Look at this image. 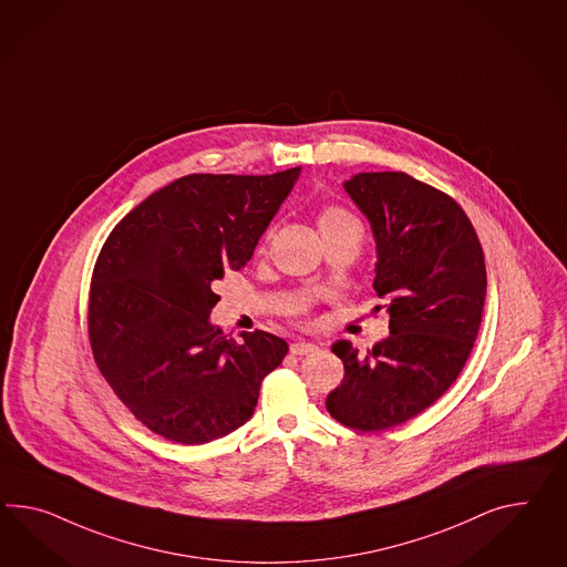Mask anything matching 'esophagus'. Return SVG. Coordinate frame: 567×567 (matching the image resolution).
<instances>
[{"label":"esophagus","instance_id":"1","mask_svg":"<svg viewBox=\"0 0 567 567\" xmlns=\"http://www.w3.org/2000/svg\"><path fill=\"white\" fill-rule=\"evenodd\" d=\"M315 343H306V341H298V343H291L290 351L293 355H306V353H312L317 351Z\"/></svg>","mask_w":567,"mask_h":567}]
</instances>
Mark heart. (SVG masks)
Returning <instances> with one entry per match:
<instances>
[{"label":"heart","mask_w":567,"mask_h":567,"mask_svg":"<svg viewBox=\"0 0 567 567\" xmlns=\"http://www.w3.org/2000/svg\"><path fill=\"white\" fill-rule=\"evenodd\" d=\"M320 233H333V230H343V228H362L355 216H351L348 209L329 205L320 212L319 216Z\"/></svg>","instance_id":"heart-1"}]
</instances>
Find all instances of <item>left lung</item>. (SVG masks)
<instances>
[{
    "mask_svg": "<svg viewBox=\"0 0 567 567\" xmlns=\"http://www.w3.org/2000/svg\"><path fill=\"white\" fill-rule=\"evenodd\" d=\"M377 240L378 298L391 334L362 355L333 343L346 368L329 392L331 417L382 432L420 415L465 368L487 290L477 233L451 195L405 173H360L343 183Z\"/></svg>",
    "mask_w": 567,
    "mask_h": 567,
    "instance_id": "8db88e82",
    "label": "left lung"
}]
</instances>
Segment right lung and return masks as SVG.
<instances>
[{
	"mask_svg": "<svg viewBox=\"0 0 567 567\" xmlns=\"http://www.w3.org/2000/svg\"><path fill=\"white\" fill-rule=\"evenodd\" d=\"M300 166L276 175H189L131 209L94 265V362L147 430L205 444L245 425L262 378L288 353L276 334L236 343L209 322L214 284L252 257Z\"/></svg>",
	"mask_w": 567,
	"mask_h": 567,
	"instance_id": "obj_1",
	"label": "right lung"
}]
</instances>
